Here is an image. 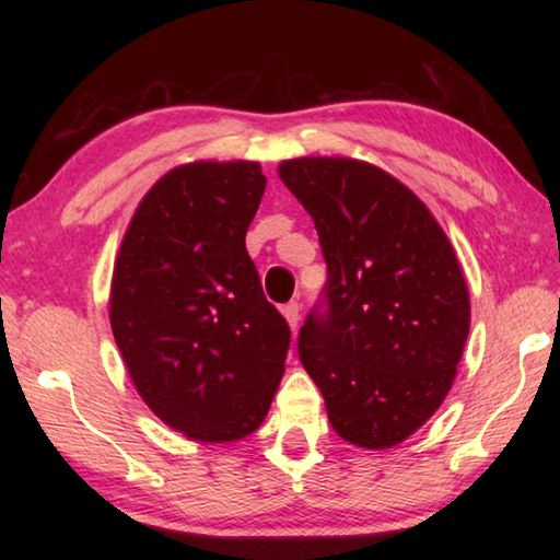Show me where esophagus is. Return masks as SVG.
Returning a JSON list of instances; mask_svg holds the SVG:
<instances>
[{
    "label": "esophagus",
    "mask_w": 560,
    "mask_h": 560,
    "mask_svg": "<svg viewBox=\"0 0 560 560\" xmlns=\"http://www.w3.org/2000/svg\"><path fill=\"white\" fill-rule=\"evenodd\" d=\"M281 314H283V318L289 320L291 330H296V328H299V318H301V306H299V301H289V303H283V306H281Z\"/></svg>",
    "instance_id": "34e87169"
}]
</instances>
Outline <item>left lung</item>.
Instances as JSON below:
<instances>
[{
	"label": "left lung",
	"mask_w": 560,
	"mask_h": 560,
	"mask_svg": "<svg viewBox=\"0 0 560 560\" xmlns=\"http://www.w3.org/2000/svg\"><path fill=\"white\" fill-rule=\"evenodd\" d=\"M279 175L314 217L328 279L299 330V358L328 420L355 447L387 450L450 393L469 336V293L442 226L402 183L346 158H299Z\"/></svg>",
	"instance_id": "1"
}]
</instances>
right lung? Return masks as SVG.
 Wrapping results in <instances>:
<instances>
[{
  "label": "right lung",
  "instance_id": "obj_1",
  "mask_svg": "<svg viewBox=\"0 0 560 560\" xmlns=\"http://www.w3.org/2000/svg\"><path fill=\"white\" fill-rule=\"evenodd\" d=\"M257 163L170 170L138 205L110 287V328L140 397L170 428L234 442L264 422L291 330L261 291L244 236Z\"/></svg>",
  "mask_w": 560,
  "mask_h": 560
}]
</instances>
